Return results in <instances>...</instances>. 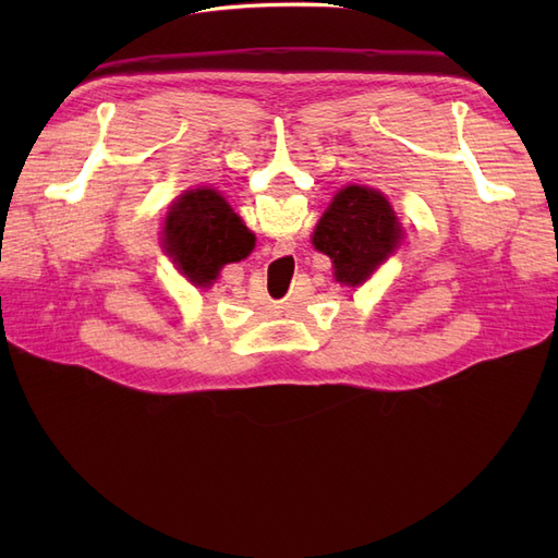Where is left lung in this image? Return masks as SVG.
I'll return each mask as SVG.
<instances>
[{
  "instance_id": "1",
  "label": "left lung",
  "mask_w": 558,
  "mask_h": 558,
  "mask_svg": "<svg viewBox=\"0 0 558 558\" xmlns=\"http://www.w3.org/2000/svg\"><path fill=\"white\" fill-rule=\"evenodd\" d=\"M400 240L402 228L391 202L353 183L332 197L312 234L314 248L332 260L335 279L344 286L365 283Z\"/></svg>"
}]
</instances>
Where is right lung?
Listing matches in <instances>:
<instances>
[{"instance_id": "1", "label": "right lung", "mask_w": 558, "mask_h": 558, "mask_svg": "<svg viewBox=\"0 0 558 558\" xmlns=\"http://www.w3.org/2000/svg\"><path fill=\"white\" fill-rule=\"evenodd\" d=\"M253 246V232L214 189L183 193L167 211L162 248L181 275L202 289H209L223 265L246 258Z\"/></svg>"}]
</instances>
